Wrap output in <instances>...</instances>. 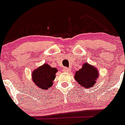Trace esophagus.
<instances>
[{
  "instance_id": "1",
  "label": "esophagus",
  "mask_w": 125,
  "mask_h": 125,
  "mask_svg": "<svg viewBox=\"0 0 125 125\" xmlns=\"http://www.w3.org/2000/svg\"><path fill=\"white\" fill-rule=\"evenodd\" d=\"M63 71L64 72H70L71 71V69L70 68H64L63 69Z\"/></svg>"
}]
</instances>
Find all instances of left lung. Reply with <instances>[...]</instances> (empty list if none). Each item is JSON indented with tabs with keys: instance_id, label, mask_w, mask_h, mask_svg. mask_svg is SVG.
<instances>
[{
	"instance_id": "obj_1",
	"label": "left lung",
	"mask_w": 125,
	"mask_h": 125,
	"mask_svg": "<svg viewBox=\"0 0 125 125\" xmlns=\"http://www.w3.org/2000/svg\"><path fill=\"white\" fill-rule=\"evenodd\" d=\"M99 70L94 66L84 62L81 68L75 72L74 79L81 87L91 88L96 83L99 75Z\"/></svg>"
}]
</instances>
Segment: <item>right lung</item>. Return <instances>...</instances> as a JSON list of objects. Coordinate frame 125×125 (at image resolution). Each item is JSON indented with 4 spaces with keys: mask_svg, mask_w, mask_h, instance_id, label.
<instances>
[{
    "mask_svg": "<svg viewBox=\"0 0 125 125\" xmlns=\"http://www.w3.org/2000/svg\"><path fill=\"white\" fill-rule=\"evenodd\" d=\"M58 72L56 68L51 67L48 63H44L35 69L31 73L32 81L42 90H48L52 86L55 74Z\"/></svg>",
    "mask_w": 125,
    "mask_h": 125,
    "instance_id": "right-lung-1",
    "label": "right lung"
}]
</instances>
